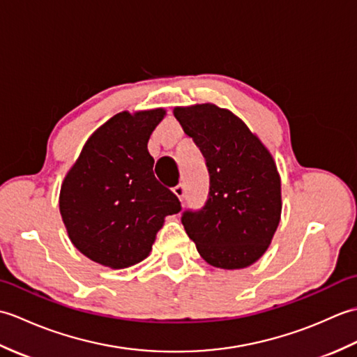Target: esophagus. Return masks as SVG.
I'll return each mask as SVG.
<instances>
[{
    "mask_svg": "<svg viewBox=\"0 0 357 357\" xmlns=\"http://www.w3.org/2000/svg\"><path fill=\"white\" fill-rule=\"evenodd\" d=\"M173 193L176 195V198H178L179 201H183V199H184V195H185L184 185H183V184H178L176 187H173Z\"/></svg>",
    "mask_w": 357,
    "mask_h": 357,
    "instance_id": "esophagus-1",
    "label": "esophagus"
}]
</instances>
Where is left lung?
Here are the masks:
<instances>
[{
  "mask_svg": "<svg viewBox=\"0 0 357 357\" xmlns=\"http://www.w3.org/2000/svg\"><path fill=\"white\" fill-rule=\"evenodd\" d=\"M173 115L206 158L210 192L183 225L201 257L216 268L250 267L267 252L282 211L275 159L244 121L215 104L174 107Z\"/></svg>",
  "mask_w": 357,
  "mask_h": 357,
  "instance_id": "8db88e82",
  "label": "left lung"
}]
</instances>
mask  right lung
<instances>
[{
  "label": "right lung",
  "mask_w": 357,
  "mask_h": 357,
  "mask_svg": "<svg viewBox=\"0 0 357 357\" xmlns=\"http://www.w3.org/2000/svg\"><path fill=\"white\" fill-rule=\"evenodd\" d=\"M164 109L121 112L92 133L67 172L59 213L72 244L90 261L127 268L146 259L164 219L181 204L153 174L150 135Z\"/></svg>",
  "instance_id": "obj_1"
}]
</instances>
